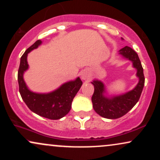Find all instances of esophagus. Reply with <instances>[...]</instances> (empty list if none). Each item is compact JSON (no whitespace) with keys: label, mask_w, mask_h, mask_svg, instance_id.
<instances>
[{"label":"esophagus","mask_w":160,"mask_h":160,"mask_svg":"<svg viewBox=\"0 0 160 160\" xmlns=\"http://www.w3.org/2000/svg\"><path fill=\"white\" fill-rule=\"evenodd\" d=\"M90 78V72H89V70L86 69L83 70L81 73V79L83 80H89Z\"/></svg>","instance_id":"34e87169"}]
</instances>
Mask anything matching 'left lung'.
<instances>
[{
  "mask_svg": "<svg viewBox=\"0 0 160 160\" xmlns=\"http://www.w3.org/2000/svg\"><path fill=\"white\" fill-rule=\"evenodd\" d=\"M122 40H123L122 38ZM119 54L132 62L133 68L137 70L136 76L138 82L132 90L121 95H108L103 82L95 79L94 93L92 96V107L101 117L107 119H117L128 113L136 104L140 98L144 86V76L143 68L138 56L131 47H126L119 50Z\"/></svg>",
  "mask_w": 160,
  "mask_h": 160,
  "instance_id": "obj_1",
  "label": "left lung"
}]
</instances>
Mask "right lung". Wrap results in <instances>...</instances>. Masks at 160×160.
<instances>
[{
    "label": "right lung",
    "mask_w": 160,
    "mask_h": 160,
    "mask_svg": "<svg viewBox=\"0 0 160 160\" xmlns=\"http://www.w3.org/2000/svg\"><path fill=\"white\" fill-rule=\"evenodd\" d=\"M41 43V40H37L21 57L18 71L19 92L24 102L32 112L50 120H59L68 113L73 99L82 82L80 78H77L74 80L66 82L56 90L48 93H38L30 90L23 78L24 73L29 68L27 61L28 54L38 48Z\"/></svg>",
    "instance_id": "right-lung-1"
}]
</instances>
